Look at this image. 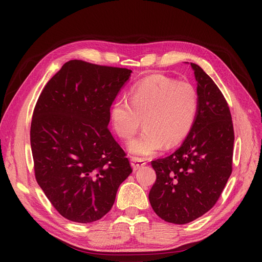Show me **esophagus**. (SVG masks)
Wrapping results in <instances>:
<instances>
[{
  "mask_svg": "<svg viewBox=\"0 0 262 262\" xmlns=\"http://www.w3.org/2000/svg\"><path fill=\"white\" fill-rule=\"evenodd\" d=\"M145 161L141 160V158H137V157H133L131 160V165H132V168L133 170H138L140 169L141 167H143V166H145Z\"/></svg>",
  "mask_w": 262,
  "mask_h": 262,
  "instance_id": "esophagus-1",
  "label": "esophagus"
}]
</instances>
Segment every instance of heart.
Masks as SVG:
<instances>
[{
  "mask_svg": "<svg viewBox=\"0 0 262 262\" xmlns=\"http://www.w3.org/2000/svg\"><path fill=\"white\" fill-rule=\"evenodd\" d=\"M129 100L117 98L110 108V123L123 140L131 139L143 119L145 130L128 144L137 158H145L165 146H176L191 131L199 108L194 87L161 74L134 85Z\"/></svg>",
  "mask_w": 262,
  "mask_h": 262,
  "instance_id": "b5f03b06",
  "label": "heart"
}]
</instances>
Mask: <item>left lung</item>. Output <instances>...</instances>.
Returning <instances> with one entry per match:
<instances>
[{
  "instance_id": "8db88e82",
  "label": "left lung",
  "mask_w": 262,
  "mask_h": 262,
  "mask_svg": "<svg viewBox=\"0 0 262 262\" xmlns=\"http://www.w3.org/2000/svg\"><path fill=\"white\" fill-rule=\"evenodd\" d=\"M187 63V62H186ZM199 108L191 131L171 155L152 162L156 181L148 199L166 222L187 224L216 203L232 173L234 129L216 84L194 63Z\"/></svg>"
}]
</instances>
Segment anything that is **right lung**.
Masks as SVG:
<instances>
[{
    "label": "right lung",
    "mask_w": 262,
    "mask_h": 262,
    "mask_svg": "<svg viewBox=\"0 0 262 262\" xmlns=\"http://www.w3.org/2000/svg\"><path fill=\"white\" fill-rule=\"evenodd\" d=\"M131 73L71 60L37 100L30 126L36 180L70 221L92 223L106 215L132 172L108 130L110 107Z\"/></svg>",
    "instance_id": "obj_1"
}]
</instances>
